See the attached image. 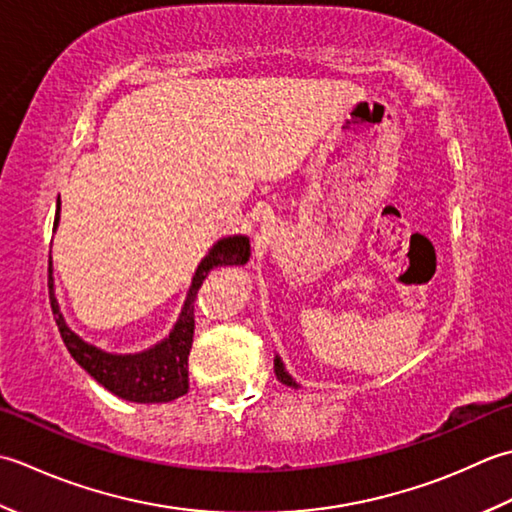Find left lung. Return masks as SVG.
Segmentation results:
<instances>
[{
  "label": "left lung",
  "instance_id": "obj_1",
  "mask_svg": "<svg viewBox=\"0 0 512 512\" xmlns=\"http://www.w3.org/2000/svg\"><path fill=\"white\" fill-rule=\"evenodd\" d=\"M274 373H276V378L285 384V387H291V389H300V384L291 378V375L287 373V369H285V364H283V360H280V356H274Z\"/></svg>",
  "mask_w": 512,
  "mask_h": 512
}]
</instances>
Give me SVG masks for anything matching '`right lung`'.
<instances>
[{
    "instance_id": "1",
    "label": "right lung",
    "mask_w": 512,
    "mask_h": 512,
    "mask_svg": "<svg viewBox=\"0 0 512 512\" xmlns=\"http://www.w3.org/2000/svg\"><path fill=\"white\" fill-rule=\"evenodd\" d=\"M59 207L55 214V232L59 227ZM249 260V238L243 234L225 236L216 241L210 252L198 263L192 285L187 289L181 314L176 318L172 331L154 347L143 349L137 353H110L103 351L95 344H90L77 336L68 327V322L61 314L59 302L55 296V283L50 276V307L55 314L57 327L64 340L70 356L77 360L79 367L92 375L103 389L117 395L121 400L139 402V404H159L172 402L190 389L187 382V356L192 349L194 338V298L198 287L203 285L205 276L216 267L227 265H245ZM50 274H52V258H50Z\"/></svg>"
}]
</instances>
